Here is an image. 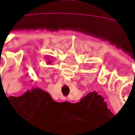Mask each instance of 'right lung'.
<instances>
[{"mask_svg": "<svg viewBox=\"0 0 135 135\" xmlns=\"http://www.w3.org/2000/svg\"><path fill=\"white\" fill-rule=\"evenodd\" d=\"M52 59H49V58H48V61H47V64H52Z\"/></svg>", "mask_w": 135, "mask_h": 135, "instance_id": "1", "label": "right lung"}]
</instances>
